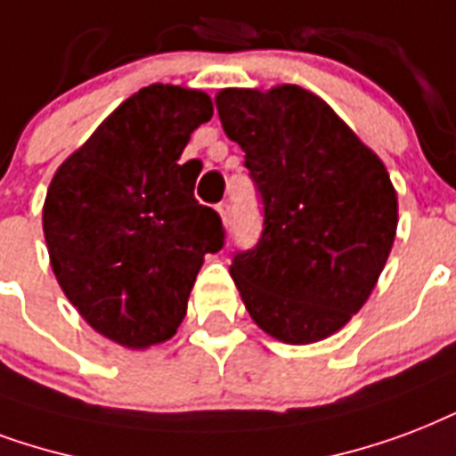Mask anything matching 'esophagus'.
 <instances>
[{"mask_svg":"<svg viewBox=\"0 0 456 456\" xmlns=\"http://www.w3.org/2000/svg\"><path fill=\"white\" fill-rule=\"evenodd\" d=\"M217 213H220V217H222V224L227 227L229 222H232V213H229V203H227V200L217 205Z\"/></svg>","mask_w":456,"mask_h":456,"instance_id":"34e87169","label":"esophagus"}]
</instances>
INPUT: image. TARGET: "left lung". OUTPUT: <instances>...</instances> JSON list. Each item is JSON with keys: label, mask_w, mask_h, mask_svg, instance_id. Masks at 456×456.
I'll return each instance as SVG.
<instances>
[{"label": "left lung", "mask_w": 456, "mask_h": 456, "mask_svg": "<svg viewBox=\"0 0 456 456\" xmlns=\"http://www.w3.org/2000/svg\"><path fill=\"white\" fill-rule=\"evenodd\" d=\"M224 134L263 198V236L229 274L263 332L328 339L361 311L397 234V191L382 159L325 100L298 88H224Z\"/></svg>", "instance_id": "left-lung-1"}]
</instances>
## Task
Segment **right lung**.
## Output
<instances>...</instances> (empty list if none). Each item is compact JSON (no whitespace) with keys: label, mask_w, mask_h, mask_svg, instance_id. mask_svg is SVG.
I'll use <instances>...</instances> for the list:
<instances>
[{"label":"right lung","mask_w":456,"mask_h":456,"mask_svg":"<svg viewBox=\"0 0 456 456\" xmlns=\"http://www.w3.org/2000/svg\"><path fill=\"white\" fill-rule=\"evenodd\" d=\"M213 117L208 93L152 83L124 100L59 165L43 232L59 287L90 328L126 349L176 335L205 253L224 246L220 215L179 165Z\"/></svg>","instance_id":"right-lung-1"}]
</instances>
